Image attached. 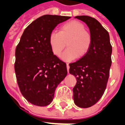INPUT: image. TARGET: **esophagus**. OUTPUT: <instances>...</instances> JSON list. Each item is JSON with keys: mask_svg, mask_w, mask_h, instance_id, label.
<instances>
[{"mask_svg": "<svg viewBox=\"0 0 125 125\" xmlns=\"http://www.w3.org/2000/svg\"><path fill=\"white\" fill-rule=\"evenodd\" d=\"M66 66H67V70H68V71H69V68H70L69 63H66Z\"/></svg>", "mask_w": 125, "mask_h": 125, "instance_id": "1", "label": "esophagus"}]
</instances>
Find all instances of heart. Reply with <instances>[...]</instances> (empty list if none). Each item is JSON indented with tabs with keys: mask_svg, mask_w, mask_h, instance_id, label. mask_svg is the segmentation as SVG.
Here are the masks:
<instances>
[{
	"mask_svg": "<svg viewBox=\"0 0 125 125\" xmlns=\"http://www.w3.org/2000/svg\"><path fill=\"white\" fill-rule=\"evenodd\" d=\"M85 29L81 22L71 21L63 24L58 32H52L48 40L52 53L60 56L67 42L68 47L62 55L63 60L71 62L77 57L84 56L89 51L92 41L91 34Z\"/></svg>",
	"mask_w": 125,
	"mask_h": 125,
	"instance_id": "obj_1",
	"label": "heart"
}]
</instances>
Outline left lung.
Here are the masks:
<instances>
[{
  "label": "left lung",
  "mask_w": 125,
  "mask_h": 125,
  "mask_svg": "<svg viewBox=\"0 0 125 125\" xmlns=\"http://www.w3.org/2000/svg\"><path fill=\"white\" fill-rule=\"evenodd\" d=\"M89 27L92 41L89 51L77 62L71 63L70 73L76 77L73 88L74 103L80 108L95 104L104 92L112 63V46L108 31L94 18L76 16Z\"/></svg>",
  "instance_id": "1"
}]
</instances>
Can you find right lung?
Segmentation results:
<instances>
[{"label": "right lung", "mask_w": 125, "mask_h": 125, "mask_svg": "<svg viewBox=\"0 0 125 125\" xmlns=\"http://www.w3.org/2000/svg\"><path fill=\"white\" fill-rule=\"evenodd\" d=\"M70 17L45 15L25 29L15 50V71L21 94L36 106L49 104L68 73L66 63L52 53L49 36Z\"/></svg>", "instance_id": "1"}]
</instances>
